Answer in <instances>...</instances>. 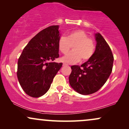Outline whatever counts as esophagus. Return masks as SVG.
Wrapping results in <instances>:
<instances>
[{"instance_id":"obj_1","label":"esophagus","mask_w":129,"mask_h":129,"mask_svg":"<svg viewBox=\"0 0 129 129\" xmlns=\"http://www.w3.org/2000/svg\"><path fill=\"white\" fill-rule=\"evenodd\" d=\"M68 66V64H67V63H63V66Z\"/></svg>"}]
</instances>
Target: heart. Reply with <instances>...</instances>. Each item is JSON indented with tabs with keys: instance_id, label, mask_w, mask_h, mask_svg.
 <instances>
[{
	"instance_id": "b5f03b06",
	"label": "heart",
	"mask_w": 129,
	"mask_h": 129,
	"mask_svg": "<svg viewBox=\"0 0 129 129\" xmlns=\"http://www.w3.org/2000/svg\"><path fill=\"white\" fill-rule=\"evenodd\" d=\"M73 51L61 58L63 62L75 63L81 58L83 60L90 59L94 53L95 43L92 39L88 38V34L81 29L70 33L67 37L61 36L58 41V48L62 54H67L70 50Z\"/></svg>"
}]
</instances>
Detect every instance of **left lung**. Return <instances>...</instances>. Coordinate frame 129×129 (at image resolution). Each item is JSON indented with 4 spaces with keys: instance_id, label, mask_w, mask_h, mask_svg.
<instances>
[{
    "instance_id": "1",
    "label": "left lung",
    "mask_w": 129,
    "mask_h": 129,
    "mask_svg": "<svg viewBox=\"0 0 129 129\" xmlns=\"http://www.w3.org/2000/svg\"><path fill=\"white\" fill-rule=\"evenodd\" d=\"M96 45L92 57L82 64L71 67L69 83L76 92L87 95L99 90L106 82L113 68V56L100 33L94 35Z\"/></svg>"
}]
</instances>
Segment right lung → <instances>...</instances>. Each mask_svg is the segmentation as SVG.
Returning <instances> with one entry per match:
<instances>
[{
	"mask_svg": "<svg viewBox=\"0 0 129 129\" xmlns=\"http://www.w3.org/2000/svg\"><path fill=\"white\" fill-rule=\"evenodd\" d=\"M59 25L48 26L38 33L22 51L17 62V76L23 91L38 98L49 90L62 63L51 62L59 57Z\"/></svg>",
	"mask_w": 129,
	"mask_h": 129,
	"instance_id": "1",
	"label": "right lung"
}]
</instances>
